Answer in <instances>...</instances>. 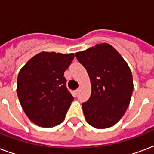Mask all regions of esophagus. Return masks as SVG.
<instances>
[{
  "label": "esophagus",
  "mask_w": 154,
  "mask_h": 154,
  "mask_svg": "<svg viewBox=\"0 0 154 154\" xmlns=\"http://www.w3.org/2000/svg\"><path fill=\"white\" fill-rule=\"evenodd\" d=\"M79 91H80V89H76V90H75L76 94H78V93H79Z\"/></svg>",
  "instance_id": "1"
}]
</instances>
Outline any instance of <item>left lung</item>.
I'll return each instance as SVG.
<instances>
[{"instance_id": "left-lung-1", "label": "left lung", "mask_w": 154, "mask_h": 154, "mask_svg": "<svg viewBox=\"0 0 154 154\" xmlns=\"http://www.w3.org/2000/svg\"><path fill=\"white\" fill-rule=\"evenodd\" d=\"M91 82V96L82 103L86 122L96 129L114 125L129 107L134 82L131 70L116 49L107 43L76 53Z\"/></svg>"}]
</instances>
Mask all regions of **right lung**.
<instances>
[{"instance_id": "1", "label": "right lung", "mask_w": 154, "mask_h": 154, "mask_svg": "<svg viewBox=\"0 0 154 154\" xmlns=\"http://www.w3.org/2000/svg\"><path fill=\"white\" fill-rule=\"evenodd\" d=\"M74 53L42 52L19 72L17 93L29 120L41 127H53L65 120L73 97L65 86V71Z\"/></svg>"}]
</instances>
